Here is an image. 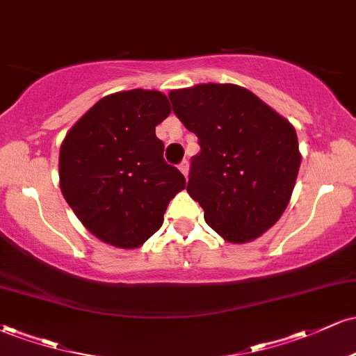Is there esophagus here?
I'll return each instance as SVG.
<instances>
[{
  "instance_id": "1",
  "label": "esophagus",
  "mask_w": 356,
  "mask_h": 356,
  "mask_svg": "<svg viewBox=\"0 0 356 356\" xmlns=\"http://www.w3.org/2000/svg\"><path fill=\"white\" fill-rule=\"evenodd\" d=\"M179 170H181V172L187 177V175H189V162L182 161L181 164H179Z\"/></svg>"
}]
</instances>
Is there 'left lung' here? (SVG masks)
Instances as JSON below:
<instances>
[{
	"instance_id": "left-lung-1",
	"label": "left lung",
	"mask_w": 356,
	"mask_h": 356,
	"mask_svg": "<svg viewBox=\"0 0 356 356\" xmlns=\"http://www.w3.org/2000/svg\"><path fill=\"white\" fill-rule=\"evenodd\" d=\"M172 110L195 134L187 192L204 219L229 243H248L281 218L301 164L295 127L252 92L202 83L169 93Z\"/></svg>"
}]
</instances>
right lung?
<instances>
[{"label": "right lung", "instance_id": "obj_1", "mask_svg": "<svg viewBox=\"0 0 356 356\" xmlns=\"http://www.w3.org/2000/svg\"><path fill=\"white\" fill-rule=\"evenodd\" d=\"M170 104L157 90H127L97 102L60 147V189L95 238L115 248L142 246L186 187L164 161L155 127Z\"/></svg>", "mask_w": 356, "mask_h": 356}]
</instances>
